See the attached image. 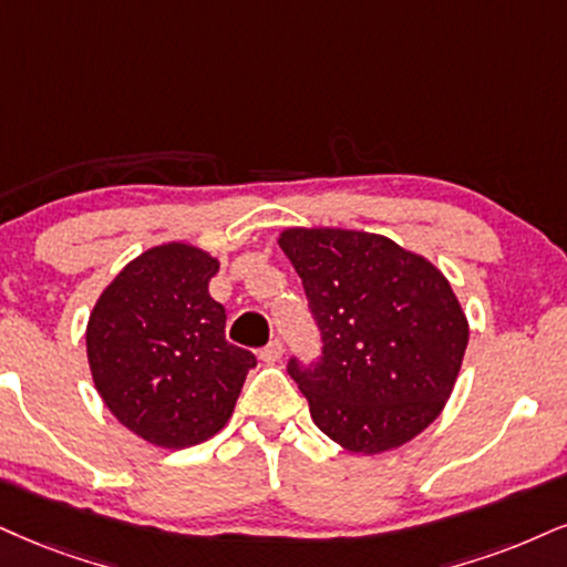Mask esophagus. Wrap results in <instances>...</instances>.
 Wrapping results in <instances>:
<instances>
[{"instance_id": "esophagus-1", "label": "esophagus", "mask_w": 567, "mask_h": 567, "mask_svg": "<svg viewBox=\"0 0 567 567\" xmlns=\"http://www.w3.org/2000/svg\"><path fill=\"white\" fill-rule=\"evenodd\" d=\"M281 354H284V341H281V339H270V344H265V347L260 349V360H262V362H276V360H281Z\"/></svg>"}]
</instances>
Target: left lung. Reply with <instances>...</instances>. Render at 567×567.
Segmentation results:
<instances>
[{"label":"left lung","mask_w":567,"mask_h":567,"mask_svg":"<svg viewBox=\"0 0 567 567\" xmlns=\"http://www.w3.org/2000/svg\"><path fill=\"white\" fill-rule=\"evenodd\" d=\"M281 249L320 331V358L286 365L312 421L349 452L410 442L436 421L463 365L467 320L452 286L365 230L289 228Z\"/></svg>","instance_id":"left-lung-1"}]
</instances>
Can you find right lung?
Instances as JSON below:
<instances>
[{
	"label": "right lung",
	"instance_id": "1",
	"mask_svg": "<svg viewBox=\"0 0 567 567\" xmlns=\"http://www.w3.org/2000/svg\"><path fill=\"white\" fill-rule=\"evenodd\" d=\"M215 272L207 251L163 244L125 265L89 318L96 391L125 429L165 450L215 436L257 365L226 341V307L207 291Z\"/></svg>",
	"mask_w": 567,
	"mask_h": 567
}]
</instances>
